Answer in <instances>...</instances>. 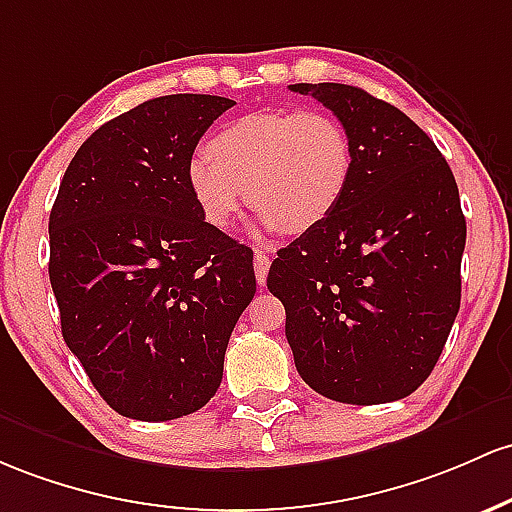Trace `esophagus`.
Wrapping results in <instances>:
<instances>
[{"instance_id": "obj_1", "label": "esophagus", "mask_w": 512, "mask_h": 512, "mask_svg": "<svg viewBox=\"0 0 512 512\" xmlns=\"http://www.w3.org/2000/svg\"><path fill=\"white\" fill-rule=\"evenodd\" d=\"M267 272H269V255L262 247L255 250V277L257 284H265L267 282Z\"/></svg>"}]
</instances>
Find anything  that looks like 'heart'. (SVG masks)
<instances>
[{"instance_id": "heart-1", "label": "heart", "mask_w": 512, "mask_h": 512, "mask_svg": "<svg viewBox=\"0 0 512 512\" xmlns=\"http://www.w3.org/2000/svg\"><path fill=\"white\" fill-rule=\"evenodd\" d=\"M352 167V138L338 116L265 109L230 121L209 140V153L187 162V189L218 230L235 221L245 187L267 228L303 233L338 209Z\"/></svg>"}]
</instances>
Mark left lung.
<instances>
[{
  "label": "left lung",
  "instance_id": "8db88e82",
  "mask_svg": "<svg viewBox=\"0 0 512 512\" xmlns=\"http://www.w3.org/2000/svg\"><path fill=\"white\" fill-rule=\"evenodd\" d=\"M289 89L338 116L355 167L338 209L277 252L267 289L313 391L352 406L398 401L435 369L462 301L457 182L396 106L338 82Z\"/></svg>",
  "mask_w": 512,
  "mask_h": 512
}]
</instances>
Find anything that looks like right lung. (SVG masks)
Listing matches in <instances>:
<instances>
[{
	"label": "right lung",
	"instance_id": "add662e5",
	"mask_svg": "<svg viewBox=\"0 0 512 512\" xmlns=\"http://www.w3.org/2000/svg\"><path fill=\"white\" fill-rule=\"evenodd\" d=\"M233 99L170 94L80 145L50 211V286L63 338L99 396L145 423L204 408L255 296L252 250L209 226L187 162Z\"/></svg>",
	"mask_w": 512,
	"mask_h": 512
}]
</instances>
